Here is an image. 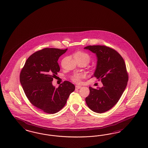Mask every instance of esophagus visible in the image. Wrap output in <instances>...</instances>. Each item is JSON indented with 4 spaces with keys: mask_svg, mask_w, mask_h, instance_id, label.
Segmentation results:
<instances>
[{
    "mask_svg": "<svg viewBox=\"0 0 148 148\" xmlns=\"http://www.w3.org/2000/svg\"><path fill=\"white\" fill-rule=\"evenodd\" d=\"M81 87L82 86H76L75 88H76V89H80Z\"/></svg>",
    "mask_w": 148,
    "mask_h": 148,
    "instance_id": "esophagus-1",
    "label": "esophagus"
}]
</instances>
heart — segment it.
<instances>
[{"label":"heart","mask_w":148,"mask_h":148,"mask_svg":"<svg viewBox=\"0 0 148 148\" xmlns=\"http://www.w3.org/2000/svg\"><path fill=\"white\" fill-rule=\"evenodd\" d=\"M76 59H79L82 60L84 62H86L87 64L90 62L91 57L90 55L86 52H79L78 53L76 56ZM82 75H79V74H76L74 76L71 77V80L73 82L78 83L81 82V79Z\"/></svg>","instance_id":"obj_1"}]
</instances>
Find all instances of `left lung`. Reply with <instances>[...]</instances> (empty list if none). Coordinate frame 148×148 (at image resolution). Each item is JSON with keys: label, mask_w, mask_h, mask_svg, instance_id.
I'll list each match as a JSON object with an SVG mask.
<instances>
[{"label": "left lung", "mask_w": 148, "mask_h": 148, "mask_svg": "<svg viewBox=\"0 0 148 148\" xmlns=\"http://www.w3.org/2000/svg\"><path fill=\"white\" fill-rule=\"evenodd\" d=\"M84 48L96 54L97 62L94 76L103 84L98 89L89 87L86 103L92 111L102 113L111 109L119 100L127 84L129 75L124 59L114 49L101 45Z\"/></svg>", "instance_id": "8db88e82"}]
</instances>
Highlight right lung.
<instances>
[{
    "label": "right lung",
    "mask_w": 148,
    "mask_h": 148,
    "mask_svg": "<svg viewBox=\"0 0 148 148\" xmlns=\"http://www.w3.org/2000/svg\"><path fill=\"white\" fill-rule=\"evenodd\" d=\"M67 49L46 48L34 53L20 73V82L29 101L48 114L62 110L75 89V85L66 81L57 88L52 85L53 78L60 71L58 59Z\"/></svg>",
    "instance_id": "add662e5"
}]
</instances>
